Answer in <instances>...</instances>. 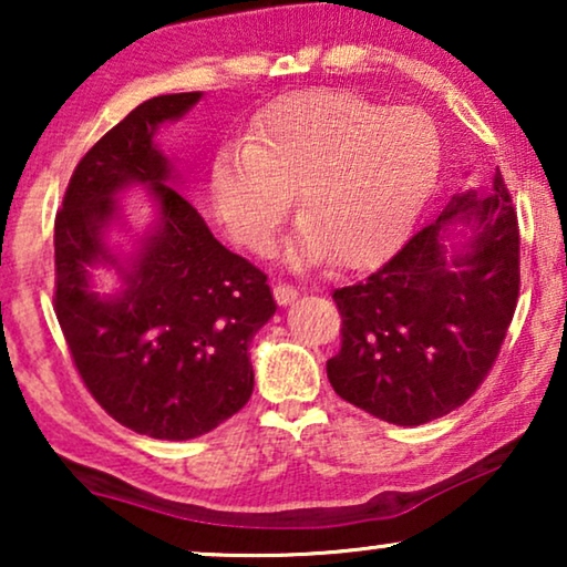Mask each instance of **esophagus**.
<instances>
[{"instance_id": "obj_1", "label": "esophagus", "mask_w": 567, "mask_h": 567, "mask_svg": "<svg viewBox=\"0 0 567 567\" xmlns=\"http://www.w3.org/2000/svg\"><path fill=\"white\" fill-rule=\"evenodd\" d=\"M274 297H276L278 305H291V301L299 297V289H297V286H289V284H276L274 286Z\"/></svg>"}]
</instances>
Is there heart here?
Masks as SVG:
<instances>
[{"label": "heart", "instance_id": "b5f03b06", "mask_svg": "<svg viewBox=\"0 0 567 567\" xmlns=\"http://www.w3.org/2000/svg\"><path fill=\"white\" fill-rule=\"evenodd\" d=\"M441 167L436 123L351 90H301L255 115L247 142L212 162V196L231 237L266 255L299 188L293 266L363 268L384 258L429 198Z\"/></svg>", "mask_w": 567, "mask_h": 567}]
</instances>
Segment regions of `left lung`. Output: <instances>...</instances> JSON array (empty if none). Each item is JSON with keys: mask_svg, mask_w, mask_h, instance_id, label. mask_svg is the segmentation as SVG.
I'll return each instance as SVG.
<instances>
[{"mask_svg": "<svg viewBox=\"0 0 567 567\" xmlns=\"http://www.w3.org/2000/svg\"><path fill=\"white\" fill-rule=\"evenodd\" d=\"M452 220L476 224L471 250L445 258ZM518 219L495 173L491 196L456 193L384 266L332 291L340 351L328 379L340 398L379 421L421 425L464 405L491 374L514 320Z\"/></svg>", "mask_w": 567, "mask_h": 567, "instance_id": "1", "label": "left lung"}]
</instances>
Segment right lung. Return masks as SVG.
Returning <instances> with one entry per match:
<instances>
[{
	"mask_svg": "<svg viewBox=\"0 0 567 567\" xmlns=\"http://www.w3.org/2000/svg\"><path fill=\"white\" fill-rule=\"evenodd\" d=\"M198 97L177 92L134 107L76 162L53 221V309L76 374L113 421L167 441L204 436L247 405V348L276 312L268 276L227 250L167 185L154 131ZM128 182L153 185L163 224L122 297L100 300L86 268L104 257L99 229L114 210L112 193Z\"/></svg>",
	"mask_w": 567,
	"mask_h": 567,
	"instance_id": "right-lung-1",
	"label": "right lung"
}]
</instances>
